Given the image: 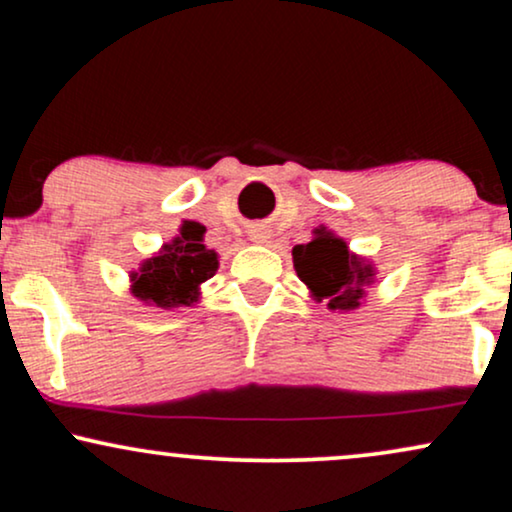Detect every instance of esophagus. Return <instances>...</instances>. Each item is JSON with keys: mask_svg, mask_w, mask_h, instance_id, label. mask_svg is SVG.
<instances>
[{"mask_svg": "<svg viewBox=\"0 0 512 512\" xmlns=\"http://www.w3.org/2000/svg\"><path fill=\"white\" fill-rule=\"evenodd\" d=\"M252 240H257V243H262V240H264V233H260V231L252 233Z\"/></svg>", "mask_w": 512, "mask_h": 512, "instance_id": "1", "label": "esophagus"}]
</instances>
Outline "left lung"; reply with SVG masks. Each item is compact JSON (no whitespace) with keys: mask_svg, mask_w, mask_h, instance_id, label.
<instances>
[{"mask_svg":"<svg viewBox=\"0 0 512 512\" xmlns=\"http://www.w3.org/2000/svg\"><path fill=\"white\" fill-rule=\"evenodd\" d=\"M293 267L300 281L310 288L312 298L326 303L329 310H357L365 298V288L374 283V267L365 257L348 250L346 240L315 229V238L293 248Z\"/></svg>","mask_w":512,"mask_h":512,"instance_id":"obj_1","label":"left lung"}]
</instances>
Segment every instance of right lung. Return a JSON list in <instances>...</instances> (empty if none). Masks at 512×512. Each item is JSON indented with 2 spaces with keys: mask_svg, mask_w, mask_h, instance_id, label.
<instances>
[{
  "mask_svg": "<svg viewBox=\"0 0 512 512\" xmlns=\"http://www.w3.org/2000/svg\"><path fill=\"white\" fill-rule=\"evenodd\" d=\"M219 269L217 252L205 245V226L183 221L181 233L131 274V293L147 305L174 310L200 298V283Z\"/></svg>",
  "mask_w": 512,
  "mask_h": 512,
  "instance_id": "right-lung-1",
  "label": "right lung"
}]
</instances>
